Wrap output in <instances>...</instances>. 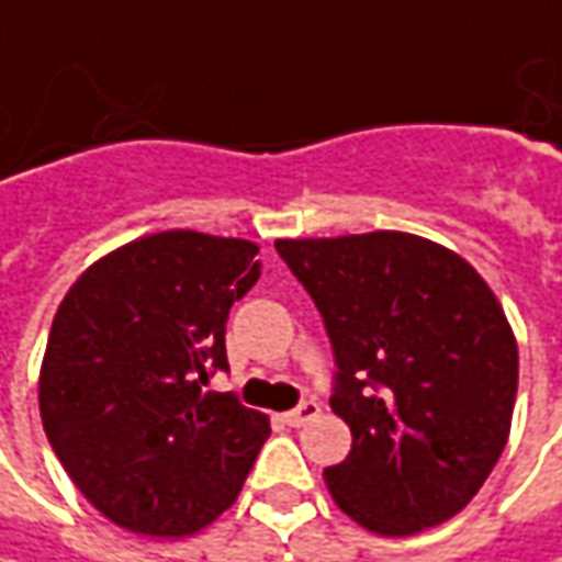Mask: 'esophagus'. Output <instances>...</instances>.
Listing matches in <instances>:
<instances>
[{
	"label": "esophagus",
	"mask_w": 562,
	"mask_h": 562,
	"mask_svg": "<svg viewBox=\"0 0 562 562\" xmlns=\"http://www.w3.org/2000/svg\"><path fill=\"white\" fill-rule=\"evenodd\" d=\"M318 413H322V406H318L315 400H303V403H300L296 409H291V413H284L281 419L288 422L291 428H300V425H306V422H313L315 416H318Z\"/></svg>",
	"instance_id": "1"
}]
</instances>
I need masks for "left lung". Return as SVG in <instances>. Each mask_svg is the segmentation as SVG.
<instances>
[{"instance_id": "8db88e82", "label": "left lung", "mask_w": 562, "mask_h": 562, "mask_svg": "<svg viewBox=\"0 0 562 562\" xmlns=\"http://www.w3.org/2000/svg\"><path fill=\"white\" fill-rule=\"evenodd\" d=\"M335 350L331 409L353 431L325 469L335 504L375 535L441 526L509 438L519 350L482 274L416 234L274 240Z\"/></svg>"}]
</instances>
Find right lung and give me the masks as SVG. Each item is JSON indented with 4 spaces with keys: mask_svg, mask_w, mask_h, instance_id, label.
I'll list each match as a JSON object with an SVG mask.
<instances>
[{
    "mask_svg": "<svg viewBox=\"0 0 562 562\" xmlns=\"http://www.w3.org/2000/svg\"><path fill=\"white\" fill-rule=\"evenodd\" d=\"M259 247L162 231L102 256L65 293L40 372V416L77 491L153 538L205 529L240 494L269 419L234 394L231 306L259 281Z\"/></svg>",
    "mask_w": 562,
    "mask_h": 562,
    "instance_id": "add662e5",
    "label": "right lung"
}]
</instances>
